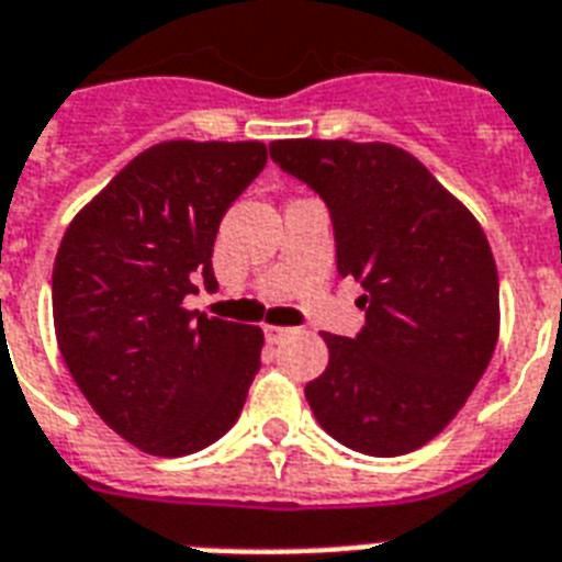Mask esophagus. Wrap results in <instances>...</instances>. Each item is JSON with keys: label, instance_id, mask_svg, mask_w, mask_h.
Listing matches in <instances>:
<instances>
[{"label": "esophagus", "instance_id": "34e87169", "mask_svg": "<svg viewBox=\"0 0 562 562\" xmlns=\"http://www.w3.org/2000/svg\"><path fill=\"white\" fill-rule=\"evenodd\" d=\"M291 333H294V329H289V326H265V338H268V341H282V338H289Z\"/></svg>", "mask_w": 562, "mask_h": 562}]
</instances>
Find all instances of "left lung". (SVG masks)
I'll return each instance as SVG.
<instances>
[{
  "label": "left lung",
  "instance_id": "1",
  "mask_svg": "<svg viewBox=\"0 0 562 562\" xmlns=\"http://www.w3.org/2000/svg\"><path fill=\"white\" fill-rule=\"evenodd\" d=\"M271 160L329 210L335 265L361 285L364 326L326 335L306 384L317 423L361 454L428 443L487 370L498 273L484 229L408 151L350 139H280Z\"/></svg>",
  "mask_w": 562,
  "mask_h": 562
}]
</instances>
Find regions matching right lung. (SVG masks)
I'll list each match as a JSON object with an SVG mask.
<instances>
[{
  "mask_svg": "<svg viewBox=\"0 0 562 562\" xmlns=\"http://www.w3.org/2000/svg\"><path fill=\"white\" fill-rule=\"evenodd\" d=\"M268 162L262 143H160L66 229L52 271L57 347L95 414L148 454L180 458L236 426L262 329L183 308L218 289L224 212Z\"/></svg>",
  "mask_w": 562,
  "mask_h": 562,
  "instance_id": "right-lung-1",
  "label": "right lung"
}]
</instances>
